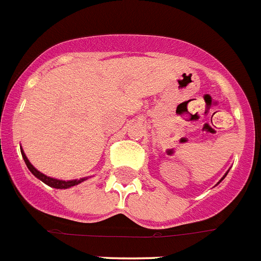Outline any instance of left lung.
Returning <instances> with one entry per match:
<instances>
[{"mask_svg": "<svg viewBox=\"0 0 261 261\" xmlns=\"http://www.w3.org/2000/svg\"><path fill=\"white\" fill-rule=\"evenodd\" d=\"M227 173H228V171H227ZM227 173H226V174H224V175H223V178H222V179H220V181H219V182H218V184H220V182L223 181V179H224V177H226V175H227ZM218 184H217V185H218Z\"/></svg>", "mask_w": 261, "mask_h": 261, "instance_id": "left-lung-1", "label": "left lung"}]
</instances>
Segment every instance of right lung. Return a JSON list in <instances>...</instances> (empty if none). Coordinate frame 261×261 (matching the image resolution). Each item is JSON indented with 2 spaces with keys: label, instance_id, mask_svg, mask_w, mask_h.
I'll use <instances>...</instances> for the list:
<instances>
[{
  "label": "right lung",
  "instance_id": "add662e5",
  "mask_svg": "<svg viewBox=\"0 0 261 261\" xmlns=\"http://www.w3.org/2000/svg\"><path fill=\"white\" fill-rule=\"evenodd\" d=\"M21 153H22V157H23V161L24 164H26V166L29 168V170L34 174V177H37L38 179H41L43 184L48 185L50 188H54V189H70L72 188V186H75V185H79L82 184L83 181H86V179H88L87 177L84 178H80V179H71V181H63V179H57V178H51V177H47L46 174H43V173H41L39 170H37V169L31 165V162L29 161L28 157H26V154H24L23 149L21 148Z\"/></svg>",
  "mask_w": 261,
  "mask_h": 261
}]
</instances>
